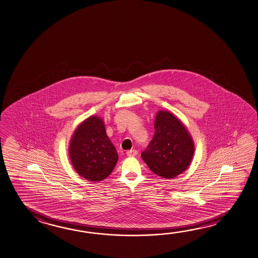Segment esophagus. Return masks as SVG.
<instances>
[{
  "label": "esophagus",
  "instance_id": "1",
  "mask_svg": "<svg viewBox=\"0 0 258 258\" xmlns=\"http://www.w3.org/2000/svg\"><path fill=\"white\" fill-rule=\"evenodd\" d=\"M138 150H136V149H131V150H127V155L128 157H134V156H137L138 155Z\"/></svg>",
  "mask_w": 258,
  "mask_h": 258
}]
</instances>
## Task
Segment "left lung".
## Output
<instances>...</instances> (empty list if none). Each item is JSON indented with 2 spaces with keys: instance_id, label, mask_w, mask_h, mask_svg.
Wrapping results in <instances>:
<instances>
[{
  "instance_id": "1",
  "label": "left lung",
  "mask_w": 258,
  "mask_h": 258,
  "mask_svg": "<svg viewBox=\"0 0 258 258\" xmlns=\"http://www.w3.org/2000/svg\"><path fill=\"white\" fill-rule=\"evenodd\" d=\"M155 133L141 157L149 169L164 178L185 171L194 155V142L185 126L168 111L160 110L155 119Z\"/></svg>"
}]
</instances>
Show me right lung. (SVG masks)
<instances>
[{
    "label": "right lung",
    "mask_w": 258,
    "mask_h": 258,
    "mask_svg": "<svg viewBox=\"0 0 258 258\" xmlns=\"http://www.w3.org/2000/svg\"><path fill=\"white\" fill-rule=\"evenodd\" d=\"M69 152L75 170L87 180H103L118 161L117 150L106 134L104 122L96 116L77 127Z\"/></svg>",
    "instance_id": "1"
}]
</instances>
